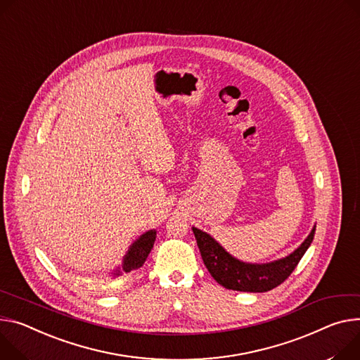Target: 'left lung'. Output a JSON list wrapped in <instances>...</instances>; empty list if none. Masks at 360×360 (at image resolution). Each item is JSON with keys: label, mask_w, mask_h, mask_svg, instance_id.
<instances>
[{"label": "left lung", "mask_w": 360, "mask_h": 360, "mask_svg": "<svg viewBox=\"0 0 360 360\" xmlns=\"http://www.w3.org/2000/svg\"><path fill=\"white\" fill-rule=\"evenodd\" d=\"M193 236L214 280L228 290L264 292L280 285L297 267L299 261L310 247L316 228L304 243L288 257L269 264H247L228 254L211 236L202 233L198 228H192Z\"/></svg>", "instance_id": "1"}]
</instances>
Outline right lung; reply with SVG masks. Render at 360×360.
<instances>
[{
  "instance_id": "1",
  "label": "right lung",
  "mask_w": 360,
  "mask_h": 360,
  "mask_svg": "<svg viewBox=\"0 0 360 360\" xmlns=\"http://www.w3.org/2000/svg\"><path fill=\"white\" fill-rule=\"evenodd\" d=\"M155 237L156 233L155 231H148L146 234H143L138 241H135L130 247V250L127 251L124 259H123V266L122 269H117L115 276H119L120 271H126L129 273L130 270H135L142 267V264L145 263V259L148 258L153 243H155Z\"/></svg>"
}]
</instances>
